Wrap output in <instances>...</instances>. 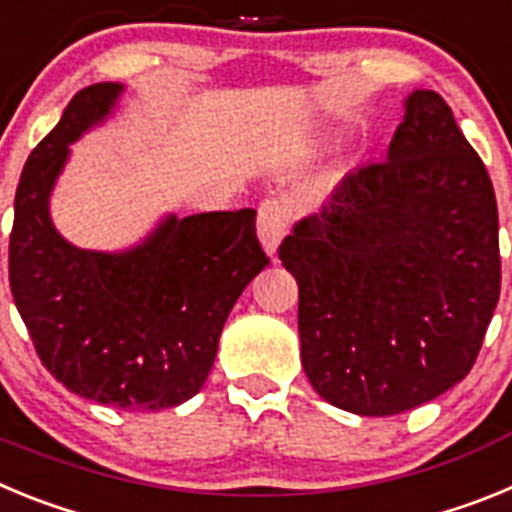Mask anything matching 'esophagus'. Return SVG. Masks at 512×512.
<instances>
[{
    "label": "esophagus",
    "mask_w": 512,
    "mask_h": 512,
    "mask_svg": "<svg viewBox=\"0 0 512 512\" xmlns=\"http://www.w3.org/2000/svg\"><path fill=\"white\" fill-rule=\"evenodd\" d=\"M256 228H259V238L269 253L277 251L282 238L289 230V210L282 200H264L259 205V217H256Z\"/></svg>",
    "instance_id": "obj_1"
}]
</instances>
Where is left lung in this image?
<instances>
[{
    "instance_id": "obj_1",
    "label": "left lung",
    "mask_w": 512,
    "mask_h": 512,
    "mask_svg": "<svg viewBox=\"0 0 512 512\" xmlns=\"http://www.w3.org/2000/svg\"><path fill=\"white\" fill-rule=\"evenodd\" d=\"M279 259L300 287L302 366L330 405L405 413L467 377L500 300L497 202L441 94H410L387 158L351 171Z\"/></svg>"
}]
</instances>
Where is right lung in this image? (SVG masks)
<instances>
[{
  "mask_svg": "<svg viewBox=\"0 0 512 512\" xmlns=\"http://www.w3.org/2000/svg\"><path fill=\"white\" fill-rule=\"evenodd\" d=\"M120 89L76 92L27 158L9 233V289L40 361L63 387L122 410H161L200 392L235 300L269 256L251 207L169 217L128 253L63 241L48 215L53 182L71 140L110 112Z\"/></svg>",
  "mask_w": 512,
  "mask_h": 512,
  "instance_id": "right-lung-1",
  "label": "right lung"
}]
</instances>
